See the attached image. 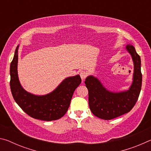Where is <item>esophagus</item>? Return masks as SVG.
Segmentation results:
<instances>
[{
	"label": "esophagus",
	"instance_id": "esophagus-1",
	"mask_svg": "<svg viewBox=\"0 0 151 151\" xmlns=\"http://www.w3.org/2000/svg\"><path fill=\"white\" fill-rule=\"evenodd\" d=\"M87 75H88V73L85 72V71L81 70L80 72V76L82 78V80H84V79H85L86 76H87Z\"/></svg>",
	"mask_w": 151,
	"mask_h": 151
}]
</instances>
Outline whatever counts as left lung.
I'll list each match as a JSON object with an SVG mask.
<instances>
[{
	"label": "left lung",
	"instance_id": "left-lung-1",
	"mask_svg": "<svg viewBox=\"0 0 151 151\" xmlns=\"http://www.w3.org/2000/svg\"><path fill=\"white\" fill-rule=\"evenodd\" d=\"M126 49L131 55L134 63L132 83L129 90L114 93L107 90L93 75L85 79L89 107L94 115L100 119L111 120L127 113L133 108L139 96L142 86L140 58L132 45H127Z\"/></svg>",
	"mask_w": 151,
	"mask_h": 151
}]
</instances>
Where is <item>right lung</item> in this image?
<instances>
[{
    "label": "right lung",
    "mask_w": 151,
    "mask_h": 151,
    "mask_svg": "<svg viewBox=\"0 0 151 151\" xmlns=\"http://www.w3.org/2000/svg\"><path fill=\"white\" fill-rule=\"evenodd\" d=\"M19 47L18 45L10 68V86L14 101L22 111L34 119L45 121L60 119L68 111L74 92L81 83L80 76L65 78L54 91L45 95L30 93L22 88L18 76Z\"/></svg>",
    "instance_id": "right-lung-1"
}]
</instances>
